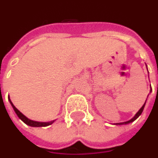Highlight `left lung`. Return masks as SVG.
I'll list each match as a JSON object with an SVG mask.
<instances>
[{"instance_id": "8db88e82", "label": "left lung", "mask_w": 158, "mask_h": 158, "mask_svg": "<svg viewBox=\"0 0 158 158\" xmlns=\"http://www.w3.org/2000/svg\"><path fill=\"white\" fill-rule=\"evenodd\" d=\"M144 105H145V103H144ZM144 105L142 106V108L137 112V114L135 115V117L133 118H131V120H129V121H126V122H122V123H117V125H122V124H128V123H130V122H132V121H134L137 118H139V116L143 113V108H144Z\"/></svg>"}]
</instances>
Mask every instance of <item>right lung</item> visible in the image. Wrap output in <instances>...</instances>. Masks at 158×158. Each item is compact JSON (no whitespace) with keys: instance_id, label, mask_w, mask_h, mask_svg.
<instances>
[{"instance_id":"right-lung-1","label":"right lung","mask_w":158,"mask_h":158,"mask_svg":"<svg viewBox=\"0 0 158 158\" xmlns=\"http://www.w3.org/2000/svg\"><path fill=\"white\" fill-rule=\"evenodd\" d=\"M10 100V99H9ZM10 103H11V105H12V106H13V108H14V110H15V112L16 113V115L18 116V118L23 121V122H25L27 125H28V126H31V127H46V126H49V125H51L53 121H51V122H38V121H33V120H30V119H28L27 117H25L13 104H12V102H11V100H10Z\"/></svg>"}]
</instances>
